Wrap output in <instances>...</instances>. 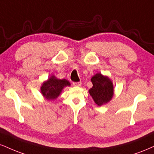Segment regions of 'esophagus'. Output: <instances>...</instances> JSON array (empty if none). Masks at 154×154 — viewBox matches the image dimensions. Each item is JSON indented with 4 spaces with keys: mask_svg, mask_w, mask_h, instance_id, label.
<instances>
[{
    "mask_svg": "<svg viewBox=\"0 0 154 154\" xmlns=\"http://www.w3.org/2000/svg\"><path fill=\"white\" fill-rule=\"evenodd\" d=\"M81 85H82V82H73V85H74V86H81Z\"/></svg>",
    "mask_w": 154,
    "mask_h": 154,
    "instance_id": "obj_1",
    "label": "esophagus"
}]
</instances>
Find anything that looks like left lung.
I'll return each instance as SVG.
<instances>
[{"instance_id": "8db88e82", "label": "left lung", "mask_w": 154, "mask_h": 154, "mask_svg": "<svg viewBox=\"0 0 154 154\" xmlns=\"http://www.w3.org/2000/svg\"><path fill=\"white\" fill-rule=\"evenodd\" d=\"M92 88L89 93L98 106L106 104L111 100L114 94L113 84L111 79L107 76H103L101 73H97L91 78Z\"/></svg>"}]
</instances>
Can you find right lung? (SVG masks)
Instances as JSON below:
<instances>
[{"instance_id": "add662e5", "label": "right lung", "mask_w": 154, "mask_h": 154, "mask_svg": "<svg viewBox=\"0 0 154 154\" xmlns=\"http://www.w3.org/2000/svg\"><path fill=\"white\" fill-rule=\"evenodd\" d=\"M70 86V82L65 79H57L55 76H51L41 87V92L48 100H54L59 97L62 90Z\"/></svg>"}]
</instances>
